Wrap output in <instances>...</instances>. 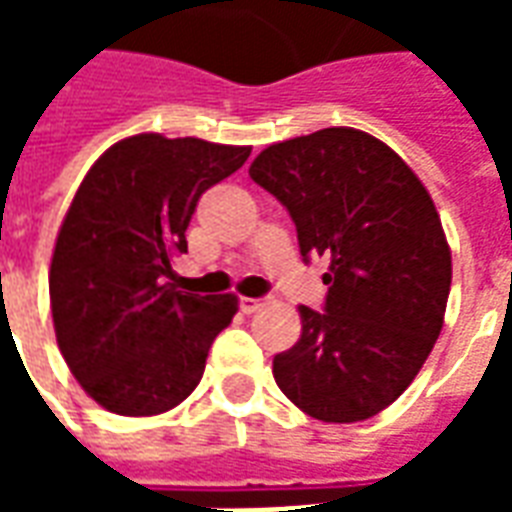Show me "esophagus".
Returning <instances> with one entry per match:
<instances>
[{
    "label": "esophagus",
    "instance_id": "1",
    "mask_svg": "<svg viewBox=\"0 0 512 512\" xmlns=\"http://www.w3.org/2000/svg\"><path fill=\"white\" fill-rule=\"evenodd\" d=\"M263 307V299H241V312L244 315H252V312H257Z\"/></svg>",
    "mask_w": 512,
    "mask_h": 512
}]
</instances>
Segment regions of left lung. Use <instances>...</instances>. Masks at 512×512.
Segmentation results:
<instances>
[{
	"label": "left lung",
	"mask_w": 512,
	"mask_h": 512,
	"mask_svg": "<svg viewBox=\"0 0 512 512\" xmlns=\"http://www.w3.org/2000/svg\"><path fill=\"white\" fill-rule=\"evenodd\" d=\"M249 178L288 208L304 263L329 260L323 312L301 307L299 343L274 356V381L323 422L384 411L425 365L450 296V246L428 189L356 128L266 147Z\"/></svg>",
	"instance_id": "obj_1"
}]
</instances>
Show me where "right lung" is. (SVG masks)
Segmentation results:
<instances>
[{"instance_id": "1", "label": "right lung", "mask_w": 512, "mask_h": 512, "mask_svg": "<svg viewBox=\"0 0 512 512\" xmlns=\"http://www.w3.org/2000/svg\"><path fill=\"white\" fill-rule=\"evenodd\" d=\"M249 153L136 134L84 175L51 257V318L71 373L106 411L161 414L200 384L238 299L178 290L172 257L189 249L186 227L202 194Z\"/></svg>"}]
</instances>
